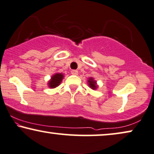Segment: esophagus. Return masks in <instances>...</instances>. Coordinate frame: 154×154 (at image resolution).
Instances as JSON below:
<instances>
[{"instance_id":"34e87169","label":"esophagus","mask_w":154,"mask_h":154,"mask_svg":"<svg viewBox=\"0 0 154 154\" xmlns=\"http://www.w3.org/2000/svg\"><path fill=\"white\" fill-rule=\"evenodd\" d=\"M71 74H72V75H78V71L75 70V69H73V70L71 71Z\"/></svg>"}]
</instances>
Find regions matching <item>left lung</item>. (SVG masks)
Returning a JSON list of instances; mask_svg holds the SVG:
<instances>
[{
  "label": "left lung",
  "instance_id": "obj_1",
  "mask_svg": "<svg viewBox=\"0 0 154 154\" xmlns=\"http://www.w3.org/2000/svg\"><path fill=\"white\" fill-rule=\"evenodd\" d=\"M87 82L88 85H89V87L91 88V89L96 90L98 89V86L97 85V83H96V81L93 78V77H89V78H88Z\"/></svg>",
  "mask_w": 154,
  "mask_h": 154
}]
</instances>
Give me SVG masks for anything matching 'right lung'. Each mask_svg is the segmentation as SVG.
<instances>
[{
    "label": "right lung",
    "mask_w": 154,
    "mask_h": 154,
    "mask_svg": "<svg viewBox=\"0 0 154 154\" xmlns=\"http://www.w3.org/2000/svg\"><path fill=\"white\" fill-rule=\"evenodd\" d=\"M63 77L64 75L63 73H56L53 75L51 77L50 80L48 82V87L51 89H54L58 87L62 82Z\"/></svg>",
    "instance_id": "1"
}]
</instances>
